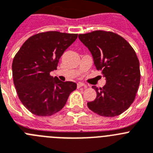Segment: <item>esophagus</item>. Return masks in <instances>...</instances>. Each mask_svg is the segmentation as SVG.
<instances>
[{
    "label": "esophagus",
    "instance_id": "1",
    "mask_svg": "<svg viewBox=\"0 0 153 153\" xmlns=\"http://www.w3.org/2000/svg\"><path fill=\"white\" fill-rule=\"evenodd\" d=\"M81 87H84V88H87V86L84 84V83H82V82H78V84H77V88H79Z\"/></svg>",
    "mask_w": 153,
    "mask_h": 153
}]
</instances>
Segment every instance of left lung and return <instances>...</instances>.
<instances>
[{"instance_id":"left-lung-1","label":"left lung","mask_w":153,"mask_h":153,"mask_svg":"<svg viewBox=\"0 0 153 153\" xmlns=\"http://www.w3.org/2000/svg\"><path fill=\"white\" fill-rule=\"evenodd\" d=\"M78 38L91 51L95 67L106 79L99 89L92 86L97 96L88 102V107L101 116L120 115L134 102L140 83L135 51L126 39L111 31L95 30Z\"/></svg>"}]
</instances>
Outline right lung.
Here are the masks:
<instances>
[{"mask_svg": "<svg viewBox=\"0 0 153 153\" xmlns=\"http://www.w3.org/2000/svg\"><path fill=\"white\" fill-rule=\"evenodd\" d=\"M78 34L46 31L30 37L12 63L14 84L19 99L34 115L50 116L62 110L76 83L62 82L50 72L56 70L66 49Z\"/></svg>", "mask_w": 153, "mask_h": 153, "instance_id": "1", "label": "right lung"}]
</instances>
